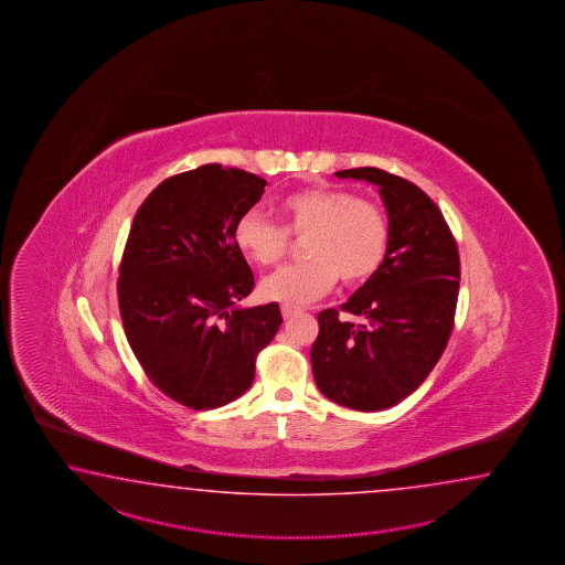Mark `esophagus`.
Returning <instances> with one entry per match:
<instances>
[{"label": "esophagus", "mask_w": 565, "mask_h": 565, "mask_svg": "<svg viewBox=\"0 0 565 565\" xmlns=\"http://www.w3.org/2000/svg\"><path fill=\"white\" fill-rule=\"evenodd\" d=\"M280 312H282V317H285V319H290V317H295L297 312H300V309L299 307H292V305H282V307H280Z\"/></svg>", "instance_id": "34e87169"}]
</instances>
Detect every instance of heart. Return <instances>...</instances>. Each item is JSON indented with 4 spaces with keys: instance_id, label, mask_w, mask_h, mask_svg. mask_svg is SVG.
Here are the masks:
<instances>
[{
    "instance_id": "obj_1",
    "label": "heart",
    "mask_w": 565,
    "mask_h": 565,
    "mask_svg": "<svg viewBox=\"0 0 565 565\" xmlns=\"http://www.w3.org/2000/svg\"><path fill=\"white\" fill-rule=\"evenodd\" d=\"M280 224L258 212L242 214L234 242L250 263L275 266L287 254L290 236L302 238L305 263L288 265L260 282V297L285 305L321 299L335 285L365 282L382 268L390 250L384 207L341 188H307L277 205Z\"/></svg>"
}]
</instances>
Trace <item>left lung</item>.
<instances>
[{
    "label": "left lung",
    "instance_id": "8db88e82",
    "mask_svg": "<svg viewBox=\"0 0 565 565\" xmlns=\"http://www.w3.org/2000/svg\"><path fill=\"white\" fill-rule=\"evenodd\" d=\"M377 185L390 217L384 265L341 311L319 312L315 382L345 408L377 412L408 397L433 372L455 329L460 258L438 205L412 181L384 169L337 171Z\"/></svg>",
    "mask_w": 565,
    "mask_h": 565
}]
</instances>
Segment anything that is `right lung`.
<instances>
[{"mask_svg":"<svg viewBox=\"0 0 565 565\" xmlns=\"http://www.w3.org/2000/svg\"><path fill=\"white\" fill-rule=\"evenodd\" d=\"M265 185L210 163L161 181L132 217L117 282L122 329L147 377L185 408L241 397L282 323L278 302L236 307L254 275L234 224Z\"/></svg>","mask_w":565,"mask_h":565,"instance_id":"1","label":"right lung"}]
</instances>
